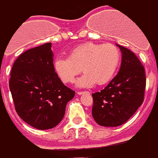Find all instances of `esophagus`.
Here are the masks:
<instances>
[{"mask_svg": "<svg viewBox=\"0 0 158 158\" xmlns=\"http://www.w3.org/2000/svg\"><path fill=\"white\" fill-rule=\"evenodd\" d=\"M77 94H78V95H82V94H89V92H87V91H78L77 92Z\"/></svg>", "mask_w": 158, "mask_h": 158, "instance_id": "obj_1", "label": "esophagus"}]
</instances>
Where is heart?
Here are the masks:
<instances>
[{"label":"heart","mask_w":158,"mask_h":158,"mask_svg":"<svg viewBox=\"0 0 158 158\" xmlns=\"http://www.w3.org/2000/svg\"><path fill=\"white\" fill-rule=\"evenodd\" d=\"M120 52L113 44L86 43L72 49L69 57H58L55 69L64 83H72L81 72L84 74L78 80L79 87L102 85L110 81L120 62Z\"/></svg>","instance_id":"obj_1"}]
</instances>
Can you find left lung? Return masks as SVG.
<instances>
[{
    "label": "left lung",
    "instance_id": "left-lung-1",
    "mask_svg": "<svg viewBox=\"0 0 158 158\" xmlns=\"http://www.w3.org/2000/svg\"><path fill=\"white\" fill-rule=\"evenodd\" d=\"M121 51V64L118 74L102 91L92 94V115L98 125L115 127L125 123L142 105L146 76L144 68L135 54L126 48Z\"/></svg>",
    "mask_w": 158,
    "mask_h": 158
}]
</instances>
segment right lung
<instances>
[{
    "instance_id": "right-lung-1",
    "label": "right lung",
    "mask_w": 158,
    "mask_h": 158,
    "mask_svg": "<svg viewBox=\"0 0 158 158\" xmlns=\"http://www.w3.org/2000/svg\"><path fill=\"white\" fill-rule=\"evenodd\" d=\"M9 86L19 116L38 130L56 126L75 94L55 72L51 43L26 51L16 59Z\"/></svg>"
}]
</instances>
